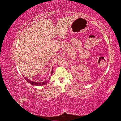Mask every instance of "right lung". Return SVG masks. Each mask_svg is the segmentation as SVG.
Listing matches in <instances>:
<instances>
[{"mask_svg":"<svg viewBox=\"0 0 121 121\" xmlns=\"http://www.w3.org/2000/svg\"><path fill=\"white\" fill-rule=\"evenodd\" d=\"M52 73H53V69L52 70V72H51V75H52ZM23 77L24 78V79H25L26 80V81H27L29 83H30V84L33 85H36V86H42V85H45V84H47V83H48V80H46V81H44V82H33V81H30L29 79H28V78H26V77L25 76H24L23 75ZM48 80H49V79H48Z\"/></svg>","mask_w":121,"mask_h":121,"instance_id":"obj_1","label":"right lung"}]
</instances>
